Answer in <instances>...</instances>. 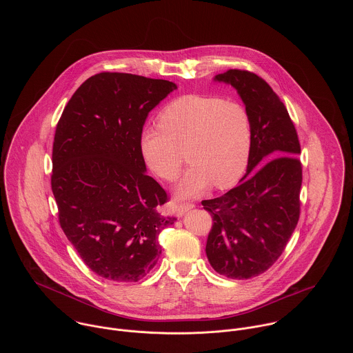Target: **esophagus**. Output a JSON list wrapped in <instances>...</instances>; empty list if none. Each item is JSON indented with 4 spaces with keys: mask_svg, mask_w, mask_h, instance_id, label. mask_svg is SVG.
Wrapping results in <instances>:
<instances>
[{
    "mask_svg": "<svg viewBox=\"0 0 353 353\" xmlns=\"http://www.w3.org/2000/svg\"><path fill=\"white\" fill-rule=\"evenodd\" d=\"M194 208V203H183V205H179L178 208H176V216L178 217H182L188 210H190V209H193Z\"/></svg>",
    "mask_w": 353,
    "mask_h": 353,
    "instance_id": "1",
    "label": "esophagus"
}]
</instances>
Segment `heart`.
<instances>
[{"instance_id": "obj_1", "label": "heart", "mask_w": 353, "mask_h": 353, "mask_svg": "<svg viewBox=\"0 0 353 353\" xmlns=\"http://www.w3.org/2000/svg\"><path fill=\"white\" fill-rule=\"evenodd\" d=\"M157 126L143 130L141 153L157 176L174 181L186 152L192 165L176 186L179 199L196 197L210 183L231 188L243 175L252 148V119L239 101L183 95L161 110Z\"/></svg>"}]
</instances>
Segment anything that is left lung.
<instances>
[{"label":"left lung","instance_id":"left-lung-1","mask_svg":"<svg viewBox=\"0 0 353 353\" xmlns=\"http://www.w3.org/2000/svg\"><path fill=\"white\" fill-rule=\"evenodd\" d=\"M214 80L231 84L245 103L252 148L242 182L221 197L201 202L213 220L205 252L217 273L248 280L279 259L299 221L301 143L284 103L263 79L230 69Z\"/></svg>","mask_w":353,"mask_h":353}]
</instances>
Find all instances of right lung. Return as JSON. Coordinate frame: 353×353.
I'll use <instances>...</instances> for the list:
<instances>
[{
    "mask_svg": "<svg viewBox=\"0 0 353 353\" xmlns=\"http://www.w3.org/2000/svg\"><path fill=\"white\" fill-rule=\"evenodd\" d=\"M176 85L130 73H98L68 101L52 143L58 220L84 263L112 281L136 283L156 265L165 190L145 174L143 126Z\"/></svg>",
    "mask_w": 353,
    "mask_h": 353,
    "instance_id": "right-lung-1",
    "label": "right lung"
}]
</instances>
